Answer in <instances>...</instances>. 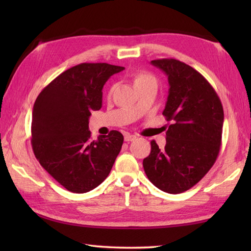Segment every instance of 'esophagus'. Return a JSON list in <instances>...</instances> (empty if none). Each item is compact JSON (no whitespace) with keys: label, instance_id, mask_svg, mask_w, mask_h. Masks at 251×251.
<instances>
[{"label":"esophagus","instance_id":"esophagus-1","mask_svg":"<svg viewBox=\"0 0 251 251\" xmlns=\"http://www.w3.org/2000/svg\"><path fill=\"white\" fill-rule=\"evenodd\" d=\"M136 136L135 135H129V134H126L125 135V137H124V140L126 141V142H129V141H134V140H136Z\"/></svg>","mask_w":251,"mask_h":251}]
</instances>
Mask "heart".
<instances>
[{
    "instance_id": "heart-1",
    "label": "heart",
    "mask_w": 251,
    "mask_h": 251,
    "mask_svg": "<svg viewBox=\"0 0 251 251\" xmlns=\"http://www.w3.org/2000/svg\"><path fill=\"white\" fill-rule=\"evenodd\" d=\"M146 83H156V79L152 75V74L148 73L146 71H141V72H138L137 74H135V76H134L135 87L139 86V85H142V84H146ZM112 90H113V87L110 89V94L112 93Z\"/></svg>"
}]
</instances>
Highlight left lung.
I'll use <instances>...</instances> for the list:
<instances>
[{
  "mask_svg": "<svg viewBox=\"0 0 251 251\" xmlns=\"http://www.w3.org/2000/svg\"><path fill=\"white\" fill-rule=\"evenodd\" d=\"M151 63L168 76L163 115L170 124L165 149L152 140L143 168L159 190L182 193L201 181L218 157L225 120L222 103L209 82L186 63L173 58Z\"/></svg>",
  "mask_w": 251,
  "mask_h": 251,
  "instance_id": "obj_1",
  "label": "left lung"
}]
</instances>
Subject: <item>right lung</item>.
<instances>
[{
  "mask_svg": "<svg viewBox=\"0 0 251 251\" xmlns=\"http://www.w3.org/2000/svg\"><path fill=\"white\" fill-rule=\"evenodd\" d=\"M124 67L81 63L62 72L42 90L33 105L31 145L41 166L63 188L86 193L102 183L124 141L117 130L92 139L90 112L102 105V88Z\"/></svg>",
  "mask_w": 251,
  "mask_h": 251,
  "instance_id": "add662e5",
  "label": "right lung"
}]
</instances>
